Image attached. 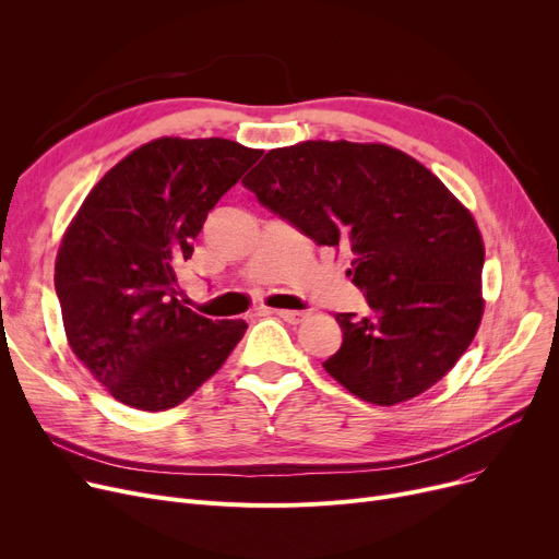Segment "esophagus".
<instances>
[{
  "mask_svg": "<svg viewBox=\"0 0 559 559\" xmlns=\"http://www.w3.org/2000/svg\"><path fill=\"white\" fill-rule=\"evenodd\" d=\"M276 317H281L287 324H301V321L308 317L306 310H272Z\"/></svg>",
  "mask_w": 559,
  "mask_h": 559,
  "instance_id": "obj_1",
  "label": "esophagus"
}]
</instances>
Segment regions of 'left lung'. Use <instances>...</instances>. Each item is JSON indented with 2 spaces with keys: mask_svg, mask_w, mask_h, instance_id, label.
<instances>
[{
  "mask_svg": "<svg viewBox=\"0 0 559 559\" xmlns=\"http://www.w3.org/2000/svg\"><path fill=\"white\" fill-rule=\"evenodd\" d=\"M242 183L317 245L350 253L369 314H335L342 346L324 369L340 385L396 405L453 369L480 326L485 247L430 169L388 144L308 140L267 152Z\"/></svg>",
  "mask_w": 559,
  "mask_h": 559,
  "instance_id": "obj_1",
  "label": "left lung"
}]
</instances>
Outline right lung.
Returning <instances> with one entry per match:
<instances>
[{"instance_id": "right-lung-1", "label": "right lung", "mask_w": 559, "mask_h": 559, "mask_svg": "<svg viewBox=\"0 0 559 559\" xmlns=\"http://www.w3.org/2000/svg\"><path fill=\"white\" fill-rule=\"evenodd\" d=\"M262 156L224 138H158L104 174L56 255V297L74 356L124 405L183 403L230 356L242 319L181 299L176 267L215 203Z\"/></svg>"}]
</instances>
